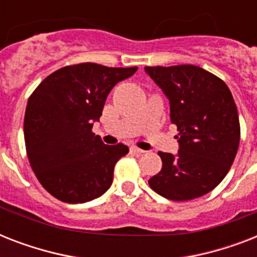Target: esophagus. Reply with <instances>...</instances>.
Wrapping results in <instances>:
<instances>
[{"mask_svg":"<svg viewBox=\"0 0 257 257\" xmlns=\"http://www.w3.org/2000/svg\"><path fill=\"white\" fill-rule=\"evenodd\" d=\"M131 152L136 153V155H141V153H144L145 151H143V149H140V148H137V147H131Z\"/></svg>","mask_w":257,"mask_h":257,"instance_id":"obj_1","label":"esophagus"}]
</instances>
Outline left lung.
<instances>
[{
  "instance_id": "obj_1",
  "label": "left lung",
  "mask_w": 257,
  "mask_h": 257,
  "mask_svg": "<svg viewBox=\"0 0 257 257\" xmlns=\"http://www.w3.org/2000/svg\"><path fill=\"white\" fill-rule=\"evenodd\" d=\"M145 72L168 97L171 121L179 131V152H159L163 168L149 185L175 201L207 195L225 177L239 148V114L231 90L195 65L145 66Z\"/></svg>"
}]
</instances>
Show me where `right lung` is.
<instances>
[{"label":"right lung","mask_w":257,"mask_h":257,"mask_svg":"<svg viewBox=\"0 0 257 257\" xmlns=\"http://www.w3.org/2000/svg\"><path fill=\"white\" fill-rule=\"evenodd\" d=\"M136 70L92 62L65 66L32 93L24 120L26 153L38 181L56 199L86 203L112 185L114 165L129 149L105 145L92 126L113 86Z\"/></svg>","instance_id":"right-lung-1"}]
</instances>
